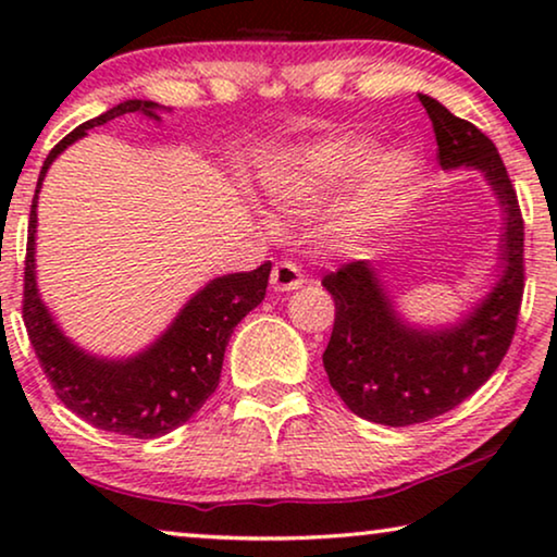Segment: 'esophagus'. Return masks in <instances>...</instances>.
<instances>
[{
  "label": "esophagus",
  "instance_id": "esophagus-1",
  "mask_svg": "<svg viewBox=\"0 0 557 557\" xmlns=\"http://www.w3.org/2000/svg\"><path fill=\"white\" fill-rule=\"evenodd\" d=\"M271 286L273 292H294V288L304 286V273L296 263L281 261L271 271Z\"/></svg>",
  "mask_w": 557,
  "mask_h": 557
}]
</instances>
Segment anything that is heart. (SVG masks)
Listing matches in <instances>:
<instances>
[{
  "instance_id": "obj_1",
  "label": "heart",
  "mask_w": 557,
  "mask_h": 557,
  "mask_svg": "<svg viewBox=\"0 0 557 557\" xmlns=\"http://www.w3.org/2000/svg\"><path fill=\"white\" fill-rule=\"evenodd\" d=\"M370 141L352 139V136H337L311 147L299 159L294 170L273 180L276 193L294 208H309L322 200L334 185H339L355 166L370 154ZM421 164L413 151L395 149L377 157L368 170L360 174L352 195V215L357 223H377L400 200L413 189Z\"/></svg>"
}]
</instances>
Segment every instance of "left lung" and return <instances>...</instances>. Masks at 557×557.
Segmentation results:
<instances>
[{"label":"left lung","instance_id":"obj_1","mask_svg":"<svg viewBox=\"0 0 557 557\" xmlns=\"http://www.w3.org/2000/svg\"><path fill=\"white\" fill-rule=\"evenodd\" d=\"M429 113L444 170L484 174L502 208L494 286L456 322L410 324L370 261H352L322 284L332 294L334 330L322 360L345 406L364 421L413 425L448 413L499 368L512 342L524 288V225L497 147L436 98L418 94Z\"/></svg>","mask_w":557,"mask_h":557}]
</instances>
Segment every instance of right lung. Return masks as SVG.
<instances>
[{"instance_id":"right-lung-1","label":"right lung","mask_w":557,"mask_h":557,"mask_svg":"<svg viewBox=\"0 0 557 557\" xmlns=\"http://www.w3.org/2000/svg\"><path fill=\"white\" fill-rule=\"evenodd\" d=\"M162 111L170 109L154 101L128 98L73 128L63 141L55 144L37 177L27 231L22 317L37 360L65 408L96 429L128 438L164 436L187 423L205 406L220 383L227 339L240 319L263 301L271 276V263H263L256 271L227 273L208 281L200 292L189 296L170 326L149 347L128 357H98L78 347L45 307L37 288L35 240L37 195L50 164L71 144L83 139L88 128L109 124L111 119L124 113H141L159 124Z\"/></svg>"}]
</instances>
